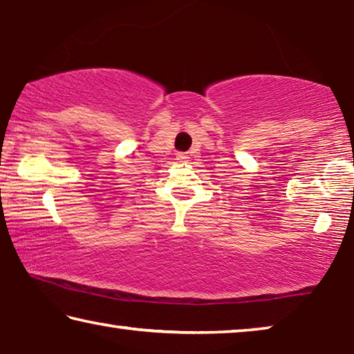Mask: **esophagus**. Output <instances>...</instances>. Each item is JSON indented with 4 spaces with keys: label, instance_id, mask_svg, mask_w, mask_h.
I'll use <instances>...</instances> for the list:
<instances>
[{
    "label": "esophagus",
    "instance_id": "1",
    "mask_svg": "<svg viewBox=\"0 0 354 354\" xmlns=\"http://www.w3.org/2000/svg\"><path fill=\"white\" fill-rule=\"evenodd\" d=\"M176 160H178V162H187L189 156L185 154V153H178L176 154Z\"/></svg>",
    "mask_w": 354,
    "mask_h": 354
}]
</instances>
